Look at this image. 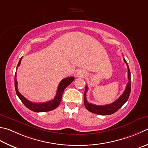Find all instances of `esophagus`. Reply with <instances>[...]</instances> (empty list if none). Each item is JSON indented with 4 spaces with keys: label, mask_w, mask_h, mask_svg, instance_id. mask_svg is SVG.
<instances>
[{
    "label": "esophagus",
    "mask_w": 148,
    "mask_h": 148,
    "mask_svg": "<svg viewBox=\"0 0 148 148\" xmlns=\"http://www.w3.org/2000/svg\"><path fill=\"white\" fill-rule=\"evenodd\" d=\"M77 75H79V76H82V77L85 76V72H83V71H79V72H78Z\"/></svg>",
    "instance_id": "1"
}]
</instances>
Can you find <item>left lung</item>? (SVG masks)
Listing matches in <instances>:
<instances>
[{"label":"left lung","mask_w":148,"mask_h":148,"mask_svg":"<svg viewBox=\"0 0 148 148\" xmlns=\"http://www.w3.org/2000/svg\"><path fill=\"white\" fill-rule=\"evenodd\" d=\"M124 62L126 63V64L128 66V83L127 84L126 87L124 90L123 94L121 95V96L118 98V99L114 101V103L109 105H95L94 104L89 103L87 100H86V92L88 90V86H85V94H84V104H85V108L88 110L89 112L94 113L95 114L98 115H111L113 114L114 113L116 112L119 109L122 107V106L127 101H128L130 92H131V76H130V71L129 69V66L128 65V63L126 62L125 59L124 58Z\"/></svg>","instance_id":"8db88e82"}]
</instances>
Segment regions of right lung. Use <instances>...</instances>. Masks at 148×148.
Listing matches in <instances>:
<instances>
[{
    "mask_svg": "<svg viewBox=\"0 0 148 148\" xmlns=\"http://www.w3.org/2000/svg\"><path fill=\"white\" fill-rule=\"evenodd\" d=\"M22 59V57L19 60V62L17 65L16 69L19 66L20 63H21V60ZM74 79V77L73 76L66 77L65 79H62L58 87L56 94L53 100H51L45 103H33L31 101L27 100L26 98H25L23 95L18 92V87H17V81H16V73L14 75V87H15L16 93L19 97V99L21 100L22 102L24 103V105L29 108L31 110L35 112H49L57 108L59 106L60 103L61 102L62 98V95L63 93V91L65 89L66 86H68L70 84L73 82Z\"/></svg>",
    "mask_w": 148,
    "mask_h": 148,
    "instance_id": "right-lung-1",
    "label": "right lung"
}]
</instances>
